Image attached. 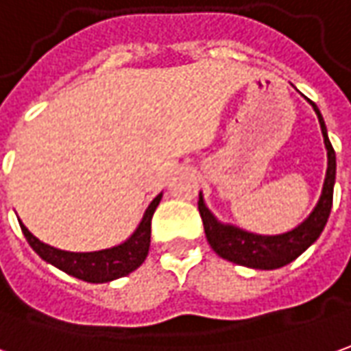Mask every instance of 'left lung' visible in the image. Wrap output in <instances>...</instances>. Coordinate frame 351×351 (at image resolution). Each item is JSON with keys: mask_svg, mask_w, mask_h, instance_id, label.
<instances>
[{"mask_svg": "<svg viewBox=\"0 0 351 351\" xmlns=\"http://www.w3.org/2000/svg\"><path fill=\"white\" fill-rule=\"evenodd\" d=\"M313 105V103H311ZM317 112L321 132L325 137V145L328 151V168L325 185H323V195L319 199L317 206L311 212V216L289 233L275 237L254 235L248 231H243L239 227L223 226L216 217L210 214V210L204 206V200L199 195V212L204 223V233L210 246L214 252L229 262L254 267V269H277L292 260H296L308 246H311L321 235V231L327 226L330 206H332V189H335V176H337V154L328 141L327 128L323 122V116L319 108L313 105Z\"/></svg>", "mask_w": 351, "mask_h": 351, "instance_id": "8db88e82", "label": "left lung"}]
</instances>
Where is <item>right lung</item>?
<instances>
[{
  "instance_id": "1",
  "label": "right lung",
  "mask_w": 351,
  "mask_h": 351,
  "mask_svg": "<svg viewBox=\"0 0 351 351\" xmlns=\"http://www.w3.org/2000/svg\"><path fill=\"white\" fill-rule=\"evenodd\" d=\"M160 199L162 195H158L149 204L139 227L125 243L114 248L99 250V252H64V250L53 248L38 241L23 223H21V229L36 254L45 262L59 267L60 271L69 273L72 277L86 282H108L130 275L145 262L149 254V245H151V219Z\"/></svg>"
}]
</instances>
